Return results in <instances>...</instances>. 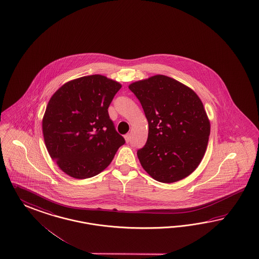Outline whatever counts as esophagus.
I'll return each instance as SVG.
<instances>
[{"instance_id": "obj_1", "label": "esophagus", "mask_w": 259, "mask_h": 259, "mask_svg": "<svg viewBox=\"0 0 259 259\" xmlns=\"http://www.w3.org/2000/svg\"><path fill=\"white\" fill-rule=\"evenodd\" d=\"M125 139L126 143L130 142L131 141V134H127L125 135Z\"/></svg>"}]
</instances>
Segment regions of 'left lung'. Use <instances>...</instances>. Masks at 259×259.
Listing matches in <instances>:
<instances>
[{"label":"left lung","mask_w":259,"mask_h":259,"mask_svg":"<svg viewBox=\"0 0 259 259\" xmlns=\"http://www.w3.org/2000/svg\"><path fill=\"white\" fill-rule=\"evenodd\" d=\"M149 123L146 145L137 150L153 179L174 183L198 167L209 141V121L197 94L165 75L131 83Z\"/></svg>","instance_id":"obj_1"}]
</instances>
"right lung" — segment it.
Masks as SVG:
<instances>
[{"label": "right lung", "instance_id": "right-lung-1", "mask_svg": "<svg viewBox=\"0 0 259 259\" xmlns=\"http://www.w3.org/2000/svg\"><path fill=\"white\" fill-rule=\"evenodd\" d=\"M121 87L105 76H83L50 98L42 118L44 139L50 157L67 176H97L125 144L108 111Z\"/></svg>", "mask_w": 259, "mask_h": 259}]
</instances>
